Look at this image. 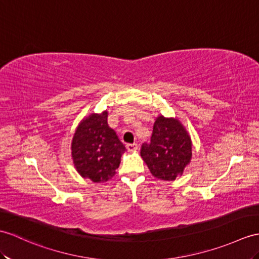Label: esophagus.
Returning a JSON list of instances; mask_svg holds the SVG:
<instances>
[{
  "instance_id": "obj_1",
  "label": "esophagus",
  "mask_w": 259,
  "mask_h": 259,
  "mask_svg": "<svg viewBox=\"0 0 259 259\" xmlns=\"http://www.w3.org/2000/svg\"><path fill=\"white\" fill-rule=\"evenodd\" d=\"M125 147H127L129 151H134V150L138 149V144L137 143H127V146Z\"/></svg>"
}]
</instances>
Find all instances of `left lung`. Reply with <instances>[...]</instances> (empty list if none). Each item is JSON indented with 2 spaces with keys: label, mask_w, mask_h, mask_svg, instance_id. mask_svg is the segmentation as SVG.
<instances>
[{
  "label": "left lung",
  "mask_w": 259,
  "mask_h": 259,
  "mask_svg": "<svg viewBox=\"0 0 259 259\" xmlns=\"http://www.w3.org/2000/svg\"><path fill=\"white\" fill-rule=\"evenodd\" d=\"M140 153L152 176L173 181L190 163V136L179 120L160 116L154 122L151 140L142 144Z\"/></svg>",
  "instance_id": "left-lung-1"
}]
</instances>
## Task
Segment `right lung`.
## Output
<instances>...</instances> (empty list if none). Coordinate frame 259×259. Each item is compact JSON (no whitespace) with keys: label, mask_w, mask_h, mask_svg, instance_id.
I'll return each instance as SVG.
<instances>
[{"label":"right lung","mask_w":259,"mask_h":259,"mask_svg":"<svg viewBox=\"0 0 259 259\" xmlns=\"http://www.w3.org/2000/svg\"><path fill=\"white\" fill-rule=\"evenodd\" d=\"M108 112L93 113L75 132L71 155L78 173L93 182H105L116 174L125 150L115 130L107 122Z\"/></svg>","instance_id":"obj_1"}]
</instances>
